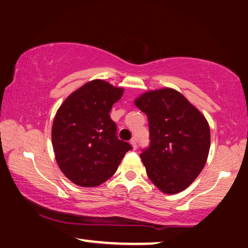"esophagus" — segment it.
<instances>
[{"instance_id": "34e87169", "label": "esophagus", "mask_w": 248, "mask_h": 248, "mask_svg": "<svg viewBox=\"0 0 248 248\" xmlns=\"http://www.w3.org/2000/svg\"><path fill=\"white\" fill-rule=\"evenodd\" d=\"M131 145H132L134 150L137 149V140H136V138H132V140H131Z\"/></svg>"}]
</instances>
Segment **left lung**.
I'll use <instances>...</instances> for the list:
<instances>
[{"label": "left lung", "mask_w": 248, "mask_h": 248, "mask_svg": "<svg viewBox=\"0 0 248 248\" xmlns=\"http://www.w3.org/2000/svg\"><path fill=\"white\" fill-rule=\"evenodd\" d=\"M135 104L149 122L150 144L140 154L147 175L163 193L182 192L207 161L210 128L206 117L171 88L142 93Z\"/></svg>", "instance_id": "8db88e82"}]
</instances>
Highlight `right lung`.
<instances>
[{
	"instance_id": "1",
	"label": "right lung",
	"mask_w": 248,
	"mask_h": 248,
	"mask_svg": "<svg viewBox=\"0 0 248 248\" xmlns=\"http://www.w3.org/2000/svg\"><path fill=\"white\" fill-rule=\"evenodd\" d=\"M123 88L94 79L65 99L52 126V145L61 171L81 187H93L114 174L131 144L117 138L112 106Z\"/></svg>"
}]
</instances>
